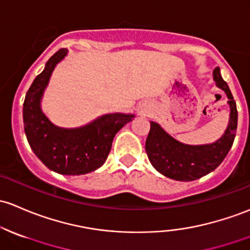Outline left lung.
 Masks as SVG:
<instances>
[{"instance_id":"8db88e82","label":"left lung","mask_w":250,"mask_h":250,"mask_svg":"<svg viewBox=\"0 0 250 250\" xmlns=\"http://www.w3.org/2000/svg\"><path fill=\"white\" fill-rule=\"evenodd\" d=\"M216 85L227 94L230 106V119L227 130L218 141L204 146H188L174 139L157 123L150 122L146 151L150 163L161 174L178 181H193L211 173L223 162L231 149L237 128V108L221 69L213 70Z\"/></svg>"}]
</instances>
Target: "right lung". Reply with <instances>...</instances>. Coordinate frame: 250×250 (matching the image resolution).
<instances>
[{
  "label": "right lung",
  "instance_id": "add662e5",
  "mask_svg": "<svg viewBox=\"0 0 250 250\" xmlns=\"http://www.w3.org/2000/svg\"><path fill=\"white\" fill-rule=\"evenodd\" d=\"M66 53V49L58 50L29 87L23 103V125L32 150L47 168L63 175H82L104 165L115 133L135 115L104 114L79 128L53 125L42 113L40 101L56 64Z\"/></svg>",
  "mask_w": 250,
  "mask_h": 250
}]
</instances>
